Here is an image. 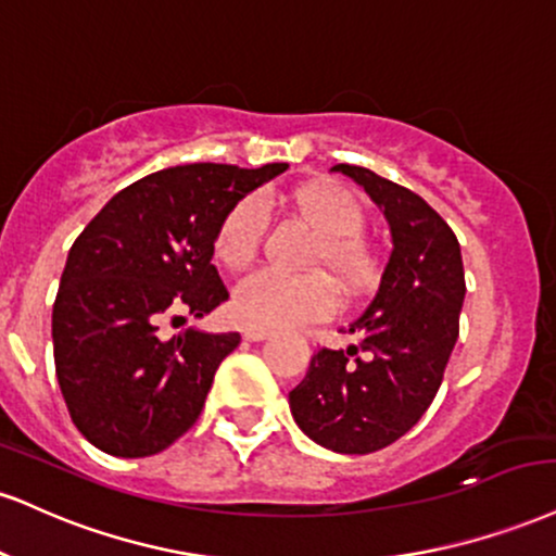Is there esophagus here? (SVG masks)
I'll use <instances>...</instances> for the list:
<instances>
[{"mask_svg":"<svg viewBox=\"0 0 556 556\" xmlns=\"http://www.w3.org/2000/svg\"><path fill=\"white\" fill-rule=\"evenodd\" d=\"M243 337L249 339V342H264V339L271 337V331L264 329V326H245Z\"/></svg>","mask_w":556,"mask_h":556,"instance_id":"1","label":"esophagus"}]
</instances>
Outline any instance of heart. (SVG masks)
I'll list each match as a JSON object with an SVG mask.
<instances>
[{
	"label": "heart",
	"instance_id": "1",
	"mask_svg": "<svg viewBox=\"0 0 556 556\" xmlns=\"http://www.w3.org/2000/svg\"><path fill=\"white\" fill-rule=\"evenodd\" d=\"M292 204L316 225L324 236L318 264H324L339 282L352 287L363 279L365 256L354 236L363 230V210L337 186H305L292 193ZM266 227V204L245 197L225 214L214 236V253L230 269L245 266L256 256ZM333 305L329 282L318 274L292 277L277 269H258L243 277L232 295V311L251 326H295L326 316Z\"/></svg>",
	"mask_w": 556,
	"mask_h": 556
}]
</instances>
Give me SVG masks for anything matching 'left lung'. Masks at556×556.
Returning a JSON list of instances; mask_svg holds the SVG:
<instances>
[{
    "instance_id": "obj_1",
    "label": "left lung",
    "mask_w": 556,
    "mask_h": 556,
    "mask_svg": "<svg viewBox=\"0 0 556 556\" xmlns=\"http://www.w3.org/2000/svg\"><path fill=\"white\" fill-rule=\"evenodd\" d=\"M391 225L393 251L350 350H318L290 391V412L313 443L365 456L422 419L458 339L466 282L458 238L422 197L359 165L339 163ZM365 351V358L356 352Z\"/></svg>"
}]
</instances>
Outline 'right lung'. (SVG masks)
<instances>
[{
  "instance_id": "add662e5",
  "label": "right lung",
  "mask_w": 556,
  "mask_h": 556,
  "mask_svg": "<svg viewBox=\"0 0 556 556\" xmlns=\"http://www.w3.org/2000/svg\"><path fill=\"white\" fill-rule=\"evenodd\" d=\"M285 170L287 163L157 170L118 191L79 232L53 303V363L72 422L103 453L155 456L199 419L240 333L160 339V320L180 311L204 318L225 303L212 264L217 227Z\"/></svg>"
}]
</instances>
